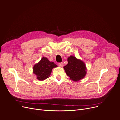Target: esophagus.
Segmentation results:
<instances>
[{
    "label": "esophagus",
    "mask_w": 120,
    "mask_h": 120,
    "mask_svg": "<svg viewBox=\"0 0 120 120\" xmlns=\"http://www.w3.org/2000/svg\"><path fill=\"white\" fill-rule=\"evenodd\" d=\"M58 66L60 67H62L63 66V63H58Z\"/></svg>",
    "instance_id": "obj_1"
}]
</instances>
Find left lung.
Masks as SVG:
<instances>
[{"label":"left lung","instance_id":"obj_1","mask_svg":"<svg viewBox=\"0 0 120 120\" xmlns=\"http://www.w3.org/2000/svg\"><path fill=\"white\" fill-rule=\"evenodd\" d=\"M68 64L64 67V68L70 79L74 81L83 79L86 73L85 63L73 56L68 58Z\"/></svg>","mask_w":120,"mask_h":120}]
</instances>
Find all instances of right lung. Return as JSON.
I'll list each match as a JSON object with an SVG mask.
<instances>
[{"label": "right lung", "instance_id": "right-lung-1", "mask_svg": "<svg viewBox=\"0 0 120 120\" xmlns=\"http://www.w3.org/2000/svg\"><path fill=\"white\" fill-rule=\"evenodd\" d=\"M57 67L53 62L49 61L46 57H43L39 63L34 66L33 73L36 75L37 79L39 80H44L49 78L52 68Z\"/></svg>", "mask_w": 120, "mask_h": 120}]
</instances>
